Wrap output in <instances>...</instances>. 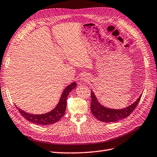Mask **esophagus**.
<instances>
[{
  "instance_id": "34e87169",
  "label": "esophagus",
  "mask_w": 157,
  "mask_h": 157,
  "mask_svg": "<svg viewBox=\"0 0 157 157\" xmlns=\"http://www.w3.org/2000/svg\"><path fill=\"white\" fill-rule=\"evenodd\" d=\"M86 76H85V75H83L82 76V78H81V79H82V81H86Z\"/></svg>"
}]
</instances>
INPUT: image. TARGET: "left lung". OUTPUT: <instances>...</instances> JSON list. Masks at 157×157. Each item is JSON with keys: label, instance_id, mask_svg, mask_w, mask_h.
I'll use <instances>...</instances> for the list:
<instances>
[{"label": "left lung", "instance_id": "8db88e82", "mask_svg": "<svg viewBox=\"0 0 157 157\" xmlns=\"http://www.w3.org/2000/svg\"><path fill=\"white\" fill-rule=\"evenodd\" d=\"M141 96H142V94L140 95L135 102L127 107L123 109H112L105 107V106L101 105L98 102L93 91L91 90L90 109L92 114L98 120L102 122H106V123L117 122L128 117L132 113L139 102Z\"/></svg>", "mask_w": 157, "mask_h": 157}]
</instances>
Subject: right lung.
<instances>
[{
  "mask_svg": "<svg viewBox=\"0 0 157 157\" xmlns=\"http://www.w3.org/2000/svg\"><path fill=\"white\" fill-rule=\"evenodd\" d=\"M76 86V83L75 82L71 83L65 88V89L63 92L62 95L60 98V101L56 105V107L51 110V112L43 114H33L25 112L22 110L17 106H15L18 110L19 113L25 119L31 122L34 124H38L40 125H48L56 123L62 118L64 113H65L67 107V98L70 92L75 89Z\"/></svg>",
  "mask_w": 157,
  "mask_h": 157,
  "instance_id": "right-lung-1",
  "label": "right lung"
}]
</instances>
